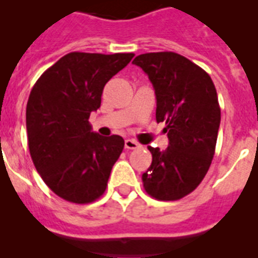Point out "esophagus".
I'll list each match as a JSON object with an SVG mask.
<instances>
[{"mask_svg":"<svg viewBox=\"0 0 258 258\" xmlns=\"http://www.w3.org/2000/svg\"><path fill=\"white\" fill-rule=\"evenodd\" d=\"M125 148H126V149H137V148H140V144L136 143L135 140L127 139L125 140Z\"/></svg>","mask_w":258,"mask_h":258,"instance_id":"esophagus-1","label":"esophagus"}]
</instances>
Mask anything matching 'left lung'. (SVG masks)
<instances>
[{
	"mask_svg": "<svg viewBox=\"0 0 258 258\" xmlns=\"http://www.w3.org/2000/svg\"><path fill=\"white\" fill-rule=\"evenodd\" d=\"M156 94V121L165 122V151L148 147L152 164L144 189L157 201H177L201 184L214 157L221 107L215 86L199 66L175 52H149L133 60Z\"/></svg>",
	"mask_w": 258,
	"mask_h": 258,
	"instance_id": "left-lung-1",
	"label": "left lung"
}]
</instances>
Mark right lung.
I'll list each match as a JSON object with an SVG mask.
<instances>
[{"label": "right lung", "mask_w": 258, "mask_h": 258, "mask_svg": "<svg viewBox=\"0 0 258 258\" xmlns=\"http://www.w3.org/2000/svg\"><path fill=\"white\" fill-rule=\"evenodd\" d=\"M135 53L70 52L45 70L27 103L28 147L44 183L64 201L85 205L107 187L123 139L91 132L103 87Z\"/></svg>", "instance_id": "add662e5"}]
</instances>
